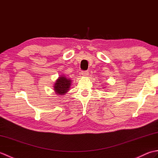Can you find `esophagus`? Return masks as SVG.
I'll return each mask as SVG.
<instances>
[{
  "label": "esophagus",
  "mask_w": 158,
  "mask_h": 158,
  "mask_svg": "<svg viewBox=\"0 0 158 158\" xmlns=\"http://www.w3.org/2000/svg\"><path fill=\"white\" fill-rule=\"evenodd\" d=\"M88 75H89V72L88 71V70H83V71H81V75L82 76L86 77V76H88Z\"/></svg>",
  "instance_id": "1"
}]
</instances>
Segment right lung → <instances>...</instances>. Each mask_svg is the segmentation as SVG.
Masks as SVG:
<instances>
[{
    "instance_id": "1",
    "label": "right lung",
    "mask_w": 158,
    "mask_h": 158,
    "mask_svg": "<svg viewBox=\"0 0 158 158\" xmlns=\"http://www.w3.org/2000/svg\"><path fill=\"white\" fill-rule=\"evenodd\" d=\"M71 80L66 78V77H60L57 80L55 85L54 90L59 95H64L67 91H69V88L71 84Z\"/></svg>"
}]
</instances>
